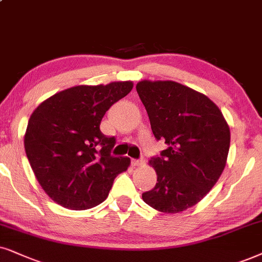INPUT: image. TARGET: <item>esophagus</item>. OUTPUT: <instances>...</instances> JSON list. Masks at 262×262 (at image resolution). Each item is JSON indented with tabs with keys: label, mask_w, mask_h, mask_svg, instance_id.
Masks as SVG:
<instances>
[{
	"label": "esophagus",
	"mask_w": 262,
	"mask_h": 262,
	"mask_svg": "<svg viewBox=\"0 0 262 262\" xmlns=\"http://www.w3.org/2000/svg\"><path fill=\"white\" fill-rule=\"evenodd\" d=\"M132 164L134 165V167H139V165H144L145 164V160H132Z\"/></svg>",
	"instance_id": "obj_1"
}]
</instances>
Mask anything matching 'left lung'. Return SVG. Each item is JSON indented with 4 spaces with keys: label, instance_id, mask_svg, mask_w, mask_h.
Returning a JSON list of instances; mask_svg holds the SVG:
<instances>
[{
    "label": "left lung",
    "instance_id": "obj_1",
    "mask_svg": "<svg viewBox=\"0 0 262 262\" xmlns=\"http://www.w3.org/2000/svg\"><path fill=\"white\" fill-rule=\"evenodd\" d=\"M137 92L155 138L168 146L148 161L157 183L142 200L162 213H180L203 200L223 174L230 127L207 95L178 82L144 79Z\"/></svg>",
    "mask_w": 262,
    "mask_h": 262
}]
</instances>
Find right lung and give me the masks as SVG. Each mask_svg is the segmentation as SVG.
<instances>
[{
	"instance_id": "1",
	"label": "right lung",
	"mask_w": 262,
	"mask_h": 262,
	"mask_svg": "<svg viewBox=\"0 0 262 262\" xmlns=\"http://www.w3.org/2000/svg\"><path fill=\"white\" fill-rule=\"evenodd\" d=\"M133 89L132 81L76 85L41 102L24 137L35 177L55 203L85 210L106 200L115 178L130 158L114 157L116 139L105 137L100 122L116 101Z\"/></svg>"
}]
</instances>
